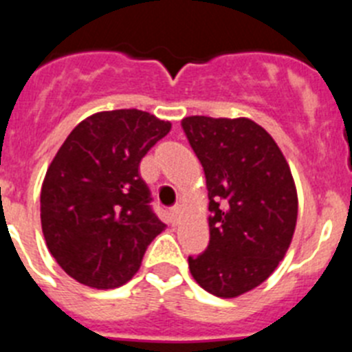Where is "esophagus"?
Here are the masks:
<instances>
[{"label":"esophagus","instance_id":"34e87169","mask_svg":"<svg viewBox=\"0 0 352 352\" xmlns=\"http://www.w3.org/2000/svg\"><path fill=\"white\" fill-rule=\"evenodd\" d=\"M179 213H182V211H179V208H174V210H170L169 219H170V223H173V226H176V223H178Z\"/></svg>","mask_w":352,"mask_h":352}]
</instances>
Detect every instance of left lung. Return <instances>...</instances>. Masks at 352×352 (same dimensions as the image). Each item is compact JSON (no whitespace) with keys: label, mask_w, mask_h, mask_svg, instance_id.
I'll list each match as a JSON object with an SVG mask.
<instances>
[{"label":"left lung","mask_w":352,"mask_h":352,"mask_svg":"<svg viewBox=\"0 0 352 352\" xmlns=\"http://www.w3.org/2000/svg\"><path fill=\"white\" fill-rule=\"evenodd\" d=\"M204 169L210 245L188 257L204 291L238 298L270 278L285 257L298 220V192L275 139L248 118H183Z\"/></svg>","instance_id":"obj_1"}]
</instances>
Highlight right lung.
<instances>
[{
	"label": "right lung",
	"mask_w": 352,
	"mask_h": 352,
	"mask_svg": "<svg viewBox=\"0 0 352 352\" xmlns=\"http://www.w3.org/2000/svg\"><path fill=\"white\" fill-rule=\"evenodd\" d=\"M170 126L138 109L102 111L80 121L52 158L40 192L42 232L56 263L80 284H126L166 229L139 166Z\"/></svg>",
	"instance_id": "1"
}]
</instances>
